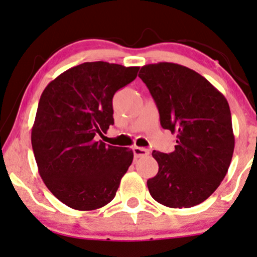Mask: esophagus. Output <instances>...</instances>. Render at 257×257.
<instances>
[{"label":"esophagus","mask_w":257,"mask_h":257,"mask_svg":"<svg viewBox=\"0 0 257 257\" xmlns=\"http://www.w3.org/2000/svg\"><path fill=\"white\" fill-rule=\"evenodd\" d=\"M133 152H134L135 158H144V157H147L149 154L148 149H146L144 147H134L133 148Z\"/></svg>","instance_id":"obj_1"}]
</instances>
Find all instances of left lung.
Segmentation results:
<instances>
[{"mask_svg":"<svg viewBox=\"0 0 257 257\" xmlns=\"http://www.w3.org/2000/svg\"><path fill=\"white\" fill-rule=\"evenodd\" d=\"M139 77L155 100L162 128L177 134L174 152L152 153L159 171L147 180L149 193L173 209L196 206L215 192L231 162L235 136L228 100L179 64L145 65Z\"/></svg>","mask_w":257,"mask_h":257,"instance_id":"left-lung-1","label":"left lung"}]
</instances>
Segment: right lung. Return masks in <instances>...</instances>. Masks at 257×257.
I'll return each mask as SVG.
<instances>
[{
    "mask_svg": "<svg viewBox=\"0 0 257 257\" xmlns=\"http://www.w3.org/2000/svg\"><path fill=\"white\" fill-rule=\"evenodd\" d=\"M138 66L105 61L65 71L45 87L32 128V147L48 190L71 209L91 211L116 196L134 153L98 140L113 124L112 97Z\"/></svg>",
    "mask_w": 257,
    "mask_h": 257,
    "instance_id": "add662e5",
    "label": "right lung"
}]
</instances>
